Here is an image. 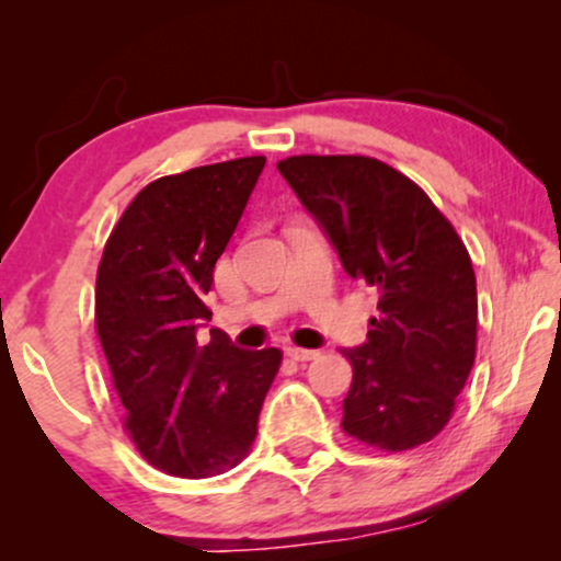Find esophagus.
I'll return each mask as SVG.
<instances>
[{
	"instance_id": "obj_1",
	"label": "esophagus",
	"mask_w": 561,
	"mask_h": 561,
	"mask_svg": "<svg viewBox=\"0 0 561 561\" xmlns=\"http://www.w3.org/2000/svg\"><path fill=\"white\" fill-rule=\"evenodd\" d=\"M287 356L293 358V362H313V358H319V351H308V347L289 345L287 347Z\"/></svg>"
}]
</instances>
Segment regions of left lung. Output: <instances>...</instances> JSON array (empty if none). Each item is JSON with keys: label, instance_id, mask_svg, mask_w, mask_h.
Here are the masks:
<instances>
[{"label": "left lung", "instance_id": "8db88e82", "mask_svg": "<svg viewBox=\"0 0 561 561\" xmlns=\"http://www.w3.org/2000/svg\"><path fill=\"white\" fill-rule=\"evenodd\" d=\"M353 279L377 293L366 343L343 347L353 382L343 430L409 450L454 414L478 345L472 261L433 199L377 158L295 156L276 163Z\"/></svg>", "mask_w": 561, "mask_h": 561}]
</instances>
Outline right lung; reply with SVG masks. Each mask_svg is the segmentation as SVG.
Masks as SVG:
<instances>
[{
	"label": "right lung",
	"instance_id": "right-lung-1",
	"mask_svg": "<svg viewBox=\"0 0 561 561\" xmlns=\"http://www.w3.org/2000/svg\"><path fill=\"white\" fill-rule=\"evenodd\" d=\"M266 158L199 165L147 184L111 231L94 293V327L147 465L173 478L237 467L259 435L282 351H242L210 321L205 295Z\"/></svg>",
	"mask_w": 561,
	"mask_h": 561
}]
</instances>
